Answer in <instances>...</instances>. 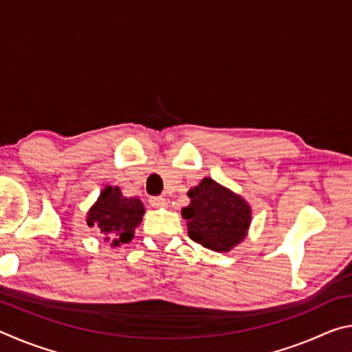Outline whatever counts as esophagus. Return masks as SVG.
I'll return each mask as SVG.
<instances>
[{"instance_id": "1", "label": "esophagus", "mask_w": 352, "mask_h": 352, "mask_svg": "<svg viewBox=\"0 0 352 352\" xmlns=\"http://www.w3.org/2000/svg\"><path fill=\"white\" fill-rule=\"evenodd\" d=\"M148 204H151V206L153 208H164L168 206V200L164 197H151L148 199Z\"/></svg>"}]
</instances>
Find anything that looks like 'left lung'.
<instances>
[{"label":"left lung","mask_w":352,"mask_h":352,"mask_svg":"<svg viewBox=\"0 0 352 352\" xmlns=\"http://www.w3.org/2000/svg\"><path fill=\"white\" fill-rule=\"evenodd\" d=\"M190 204L183 208L188 234L212 252H230L247 236L252 208L241 195L206 177L188 192Z\"/></svg>","instance_id":"1"}]
</instances>
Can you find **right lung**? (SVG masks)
I'll return each instance as SVG.
<instances>
[{
	"label": "right lung",
	"instance_id": "obj_1",
	"mask_svg": "<svg viewBox=\"0 0 352 352\" xmlns=\"http://www.w3.org/2000/svg\"><path fill=\"white\" fill-rule=\"evenodd\" d=\"M142 201L136 197H124L118 186H105L99 199L88 211V226L96 225L104 239L111 241V247L129 243L133 239L135 228L144 216Z\"/></svg>",
	"mask_w": 352,
	"mask_h": 352
}]
</instances>
